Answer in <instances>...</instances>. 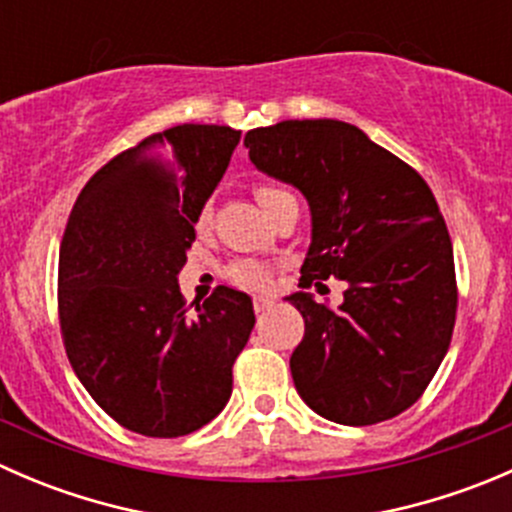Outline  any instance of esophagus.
I'll list each match as a JSON object with an SVG mask.
<instances>
[{
	"label": "esophagus",
	"mask_w": 512,
	"mask_h": 512,
	"mask_svg": "<svg viewBox=\"0 0 512 512\" xmlns=\"http://www.w3.org/2000/svg\"><path fill=\"white\" fill-rule=\"evenodd\" d=\"M272 304H275V299L257 294V297H255V312H265V309H270Z\"/></svg>",
	"instance_id": "obj_1"
}]
</instances>
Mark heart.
I'll list each match as a JSON object with an SVG mask.
<instances>
[{
  "label": "heart",
  "mask_w": 512,
  "mask_h": 512,
  "mask_svg": "<svg viewBox=\"0 0 512 512\" xmlns=\"http://www.w3.org/2000/svg\"><path fill=\"white\" fill-rule=\"evenodd\" d=\"M275 193H282V190L272 188V185H260V188L255 190V195L260 203ZM210 220H213V208H210V203H205L203 208L198 210V215H195V227H198V230H208ZM227 280L235 282V285H240V287H247V289H262V287H267L270 272H267V267L260 265V262L240 260V262H232V265L227 267Z\"/></svg>",
  "instance_id": "1"
}]
</instances>
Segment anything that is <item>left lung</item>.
<instances>
[{"label":"left lung","mask_w":512,"mask_h":512,"mask_svg":"<svg viewBox=\"0 0 512 512\" xmlns=\"http://www.w3.org/2000/svg\"><path fill=\"white\" fill-rule=\"evenodd\" d=\"M245 146L257 170L309 203L299 287L347 282L339 309L309 292L287 297L304 317L289 359L297 394L344 426L399 416L438 371L456 324L453 245L431 188L361 128L334 118L252 128Z\"/></svg>","instance_id":"obj_1"}]
</instances>
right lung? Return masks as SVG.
<instances>
[{
	"instance_id": "1",
	"label": "right lung",
	"mask_w": 512,
	"mask_h": 512,
	"mask_svg": "<svg viewBox=\"0 0 512 512\" xmlns=\"http://www.w3.org/2000/svg\"><path fill=\"white\" fill-rule=\"evenodd\" d=\"M240 131L183 123L108 160L84 185L59 252L66 354L91 399L128 431L193 433L225 409L252 299L218 287L190 314L178 272L195 215L223 180Z\"/></svg>"
}]
</instances>
